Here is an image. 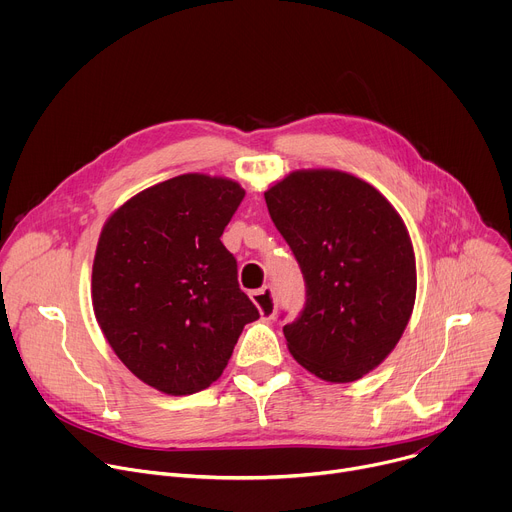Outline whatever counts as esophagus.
<instances>
[{
	"instance_id": "esophagus-1",
	"label": "esophagus",
	"mask_w": 512,
	"mask_h": 512,
	"mask_svg": "<svg viewBox=\"0 0 512 512\" xmlns=\"http://www.w3.org/2000/svg\"><path fill=\"white\" fill-rule=\"evenodd\" d=\"M251 300L253 304L259 308V314L265 318V320H271L277 312V300H275V294H273V287L271 285H265L261 289H255L251 294Z\"/></svg>"
}]
</instances>
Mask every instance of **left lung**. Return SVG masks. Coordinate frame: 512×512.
I'll return each instance as SVG.
<instances>
[{
  "instance_id": "1",
  "label": "left lung",
  "mask_w": 512,
  "mask_h": 512,
  "mask_svg": "<svg viewBox=\"0 0 512 512\" xmlns=\"http://www.w3.org/2000/svg\"><path fill=\"white\" fill-rule=\"evenodd\" d=\"M265 202L306 281L304 310L283 326L291 356L322 381L360 379L397 346L413 312L403 218L377 188L338 170L291 172Z\"/></svg>"
}]
</instances>
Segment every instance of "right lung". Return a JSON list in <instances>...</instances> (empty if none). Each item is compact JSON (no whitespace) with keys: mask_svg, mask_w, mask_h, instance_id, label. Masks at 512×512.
<instances>
[{"mask_svg":"<svg viewBox=\"0 0 512 512\" xmlns=\"http://www.w3.org/2000/svg\"><path fill=\"white\" fill-rule=\"evenodd\" d=\"M243 198L233 180L182 174L129 198L101 231L97 322L125 367L166 395L210 387L259 318L221 243Z\"/></svg>","mask_w":512,"mask_h":512,"instance_id":"obj_1","label":"right lung"}]
</instances>
